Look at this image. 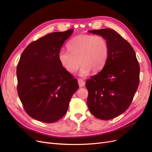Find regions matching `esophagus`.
Masks as SVG:
<instances>
[{"label": "esophagus", "instance_id": "esophagus-1", "mask_svg": "<svg viewBox=\"0 0 152 152\" xmlns=\"http://www.w3.org/2000/svg\"><path fill=\"white\" fill-rule=\"evenodd\" d=\"M78 83H79V85L80 87H82L85 85V82L80 79H78Z\"/></svg>", "mask_w": 152, "mask_h": 152}]
</instances>
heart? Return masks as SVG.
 I'll use <instances>...</instances> for the list:
<instances>
[{
	"mask_svg": "<svg viewBox=\"0 0 152 152\" xmlns=\"http://www.w3.org/2000/svg\"><path fill=\"white\" fill-rule=\"evenodd\" d=\"M68 50L61 49L58 59L61 66L70 72H75L81 66L79 75L86 77L92 70L101 71L107 62L109 46L107 40L101 35L80 34L68 42Z\"/></svg>",
	"mask_w": 152,
	"mask_h": 152,
	"instance_id": "obj_1",
	"label": "heart"
}]
</instances>
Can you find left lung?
<instances>
[{"mask_svg": "<svg viewBox=\"0 0 152 152\" xmlns=\"http://www.w3.org/2000/svg\"><path fill=\"white\" fill-rule=\"evenodd\" d=\"M107 40L109 56L98 74L86 82L87 106L101 120H110L129 107L140 83V65L131 45L110 28L89 30Z\"/></svg>", "mask_w": 152, "mask_h": 152, "instance_id": "obj_1", "label": "left lung"}]
</instances>
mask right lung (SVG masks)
Listing matches in <instances>:
<instances>
[{
  "label": "right lung",
  "instance_id": "add662e5",
  "mask_svg": "<svg viewBox=\"0 0 152 152\" xmlns=\"http://www.w3.org/2000/svg\"><path fill=\"white\" fill-rule=\"evenodd\" d=\"M73 31L49 34L30 43L21 54L16 68L18 94L25 112L35 120L53 123L61 118L79 88L77 79L58 59Z\"/></svg>",
  "mask_w": 152,
  "mask_h": 152
}]
</instances>
